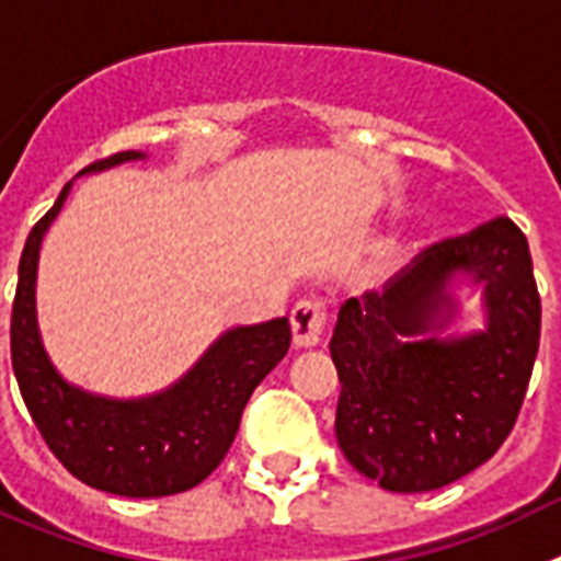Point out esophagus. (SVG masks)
Wrapping results in <instances>:
<instances>
[{
  "mask_svg": "<svg viewBox=\"0 0 561 561\" xmlns=\"http://www.w3.org/2000/svg\"><path fill=\"white\" fill-rule=\"evenodd\" d=\"M324 328H328L324 305H319V301H299V305H296L294 316H290V330H294L296 350L319 347Z\"/></svg>",
  "mask_w": 561,
  "mask_h": 561,
  "instance_id": "obj_1",
  "label": "esophagus"
}]
</instances>
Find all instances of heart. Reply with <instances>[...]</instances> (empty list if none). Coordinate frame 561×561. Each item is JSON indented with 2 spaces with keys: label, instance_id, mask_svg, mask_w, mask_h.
<instances>
[{
  "label": "heart",
  "instance_id": "1",
  "mask_svg": "<svg viewBox=\"0 0 561 561\" xmlns=\"http://www.w3.org/2000/svg\"><path fill=\"white\" fill-rule=\"evenodd\" d=\"M383 274H389V265H383L381 271H378V274H375V276H383Z\"/></svg>",
  "mask_w": 561,
  "mask_h": 561
}]
</instances>
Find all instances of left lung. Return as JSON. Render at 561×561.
Wrapping results in <instances>:
<instances>
[{
	"label": "left lung",
	"instance_id": "8db88e82",
	"mask_svg": "<svg viewBox=\"0 0 561 561\" xmlns=\"http://www.w3.org/2000/svg\"><path fill=\"white\" fill-rule=\"evenodd\" d=\"M469 295L481 296V328L460 334ZM539 319L528 240L508 217L435 245L415 279L350 299L330 355L341 381L335 437L353 469L417 494L483 466L519 415Z\"/></svg>",
	"mask_w": 561,
	"mask_h": 561
}]
</instances>
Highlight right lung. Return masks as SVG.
<instances>
[{
    "instance_id": "add662e5",
    "label": "right lung",
    "mask_w": 561,
    "mask_h": 561,
    "mask_svg": "<svg viewBox=\"0 0 561 561\" xmlns=\"http://www.w3.org/2000/svg\"><path fill=\"white\" fill-rule=\"evenodd\" d=\"M146 152H121L92 163L99 174ZM72 183L33 226L19 260L11 319V358L22 398L38 432L67 471L92 489L118 496H169L203 483L231 449L242 409L260 381L287 355V316L237 324L208 344L165 389L140 398H110L58 373L36 316L38 253Z\"/></svg>"
}]
</instances>
